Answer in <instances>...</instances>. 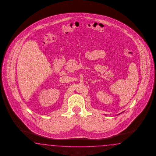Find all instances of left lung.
Wrapping results in <instances>:
<instances>
[{"label":"left lung","instance_id":"left-lung-1","mask_svg":"<svg viewBox=\"0 0 156 156\" xmlns=\"http://www.w3.org/2000/svg\"><path fill=\"white\" fill-rule=\"evenodd\" d=\"M121 113H122V112H121ZM121 113H120V114H121Z\"/></svg>","mask_w":156,"mask_h":156}]
</instances>
